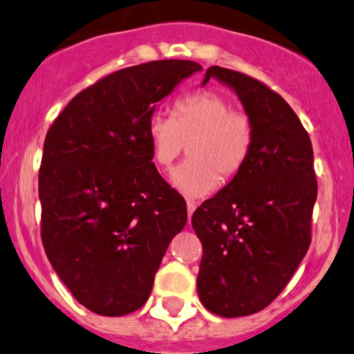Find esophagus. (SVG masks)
Instances as JSON below:
<instances>
[{
    "label": "esophagus",
    "mask_w": 354,
    "mask_h": 354,
    "mask_svg": "<svg viewBox=\"0 0 354 354\" xmlns=\"http://www.w3.org/2000/svg\"><path fill=\"white\" fill-rule=\"evenodd\" d=\"M196 207H198V204H196L194 201H191V199H189V201H187V214H189V221H191L192 213H194Z\"/></svg>",
    "instance_id": "34e87169"
}]
</instances>
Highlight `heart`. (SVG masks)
Returning a JSON list of instances; mask_svg holds the SVG:
<instances>
[{
    "label": "heart",
    "instance_id": "obj_1",
    "mask_svg": "<svg viewBox=\"0 0 354 354\" xmlns=\"http://www.w3.org/2000/svg\"><path fill=\"white\" fill-rule=\"evenodd\" d=\"M147 134L153 163L162 170L172 169L187 145L189 158L172 180L191 198L213 191L216 180L227 184L239 176L256 138L250 115L235 111L232 102L214 90H198L178 98L172 119L153 114Z\"/></svg>",
    "mask_w": 354,
    "mask_h": 354
}]
</instances>
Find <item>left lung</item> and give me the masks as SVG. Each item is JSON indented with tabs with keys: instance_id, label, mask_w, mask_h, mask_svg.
Wrapping results in <instances>:
<instances>
[{
	"instance_id": "left-lung-1",
	"label": "left lung",
	"mask_w": 354,
	"mask_h": 354,
	"mask_svg": "<svg viewBox=\"0 0 354 354\" xmlns=\"http://www.w3.org/2000/svg\"><path fill=\"white\" fill-rule=\"evenodd\" d=\"M227 83L254 122L245 167L192 214L203 243L201 304L220 317L261 312L288 285L312 242L317 199L310 138L288 102L233 69L207 68Z\"/></svg>"
}]
</instances>
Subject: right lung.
I'll list each match as a JSON object with an SVG mask.
<instances>
[{"label":"right lung","mask_w":354,"mask_h":354,"mask_svg":"<svg viewBox=\"0 0 354 354\" xmlns=\"http://www.w3.org/2000/svg\"><path fill=\"white\" fill-rule=\"evenodd\" d=\"M194 61L124 68L86 86L47 131L39 170L46 256L73 297L98 315L147 304L187 206L151 163L156 102L199 71Z\"/></svg>","instance_id":"1"}]
</instances>
